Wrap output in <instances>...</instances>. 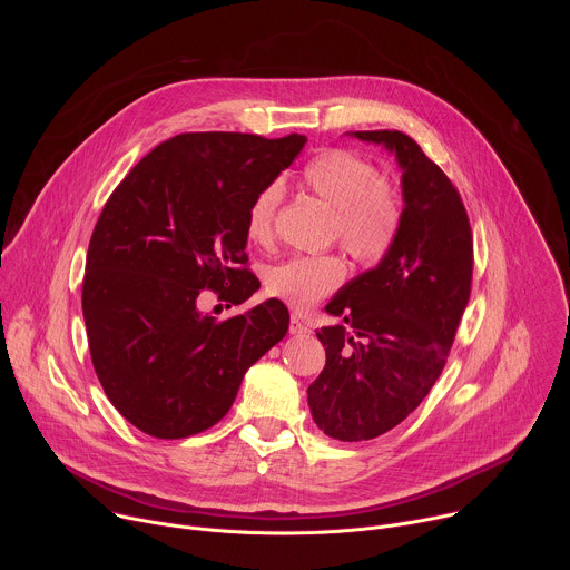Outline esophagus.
Listing matches in <instances>:
<instances>
[{"mask_svg": "<svg viewBox=\"0 0 570 570\" xmlns=\"http://www.w3.org/2000/svg\"><path fill=\"white\" fill-rule=\"evenodd\" d=\"M288 332H291V336H306L311 330L306 327V324L297 315H293L291 324H288Z\"/></svg>", "mask_w": 570, "mask_h": 570, "instance_id": "esophagus-1", "label": "esophagus"}]
</instances>
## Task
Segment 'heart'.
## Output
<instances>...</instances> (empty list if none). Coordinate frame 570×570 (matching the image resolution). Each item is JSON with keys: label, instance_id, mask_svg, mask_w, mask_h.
<instances>
[{"label": "heart", "instance_id": "heart-1", "mask_svg": "<svg viewBox=\"0 0 570 570\" xmlns=\"http://www.w3.org/2000/svg\"><path fill=\"white\" fill-rule=\"evenodd\" d=\"M302 185L334 209L332 229L358 264L372 266L387 255L401 229L403 207L399 194L381 180L374 161L347 148L320 150L304 165ZM279 198V187L266 185L248 207L243 229L257 246L273 238ZM343 279L345 264L336 255L293 257L266 273V288L293 308H308L334 293Z\"/></svg>", "mask_w": 570, "mask_h": 570}]
</instances>
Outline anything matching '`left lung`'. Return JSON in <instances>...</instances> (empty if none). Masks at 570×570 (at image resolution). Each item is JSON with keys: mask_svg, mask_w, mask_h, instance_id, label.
Returning <instances> with one entry per match:
<instances>
[{"mask_svg": "<svg viewBox=\"0 0 570 570\" xmlns=\"http://www.w3.org/2000/svg\"><path fill=\"white\" fill-rule=\"evenodd\" d=\"M379 144L401 169L403 220L387 255L324 306L327 363L308 385L324 435L372 440L409 417L444 370L469 302L473 240L460 194L415 139L399 130L347 132Z\"/></svg>", "mask_w": 570, "mask_h": 570, "instance_id": "8db88e82", "label": "left lung"}]
</instances>
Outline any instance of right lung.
<instances>
[{"label":"right lung","mask_w":570,"mask_h":570,"mask_svg":"<svg viewBox=\"0 0 570 570\" xmlns=\"http://www.w3.org/2000/svg\"><path fill=\"white\" fill-rule=\"evenodd\" d=\"M304 135L185 132L153 148L106 203L90 238L83 317L92 365L141 433L180 440L232 409L238 385L288 332L271 297L216 320L205 288L232 304L259 291L243 268L248 207L293 165Z\"/></svg>","instance_id":"right-lung-1"}]
</instances>
